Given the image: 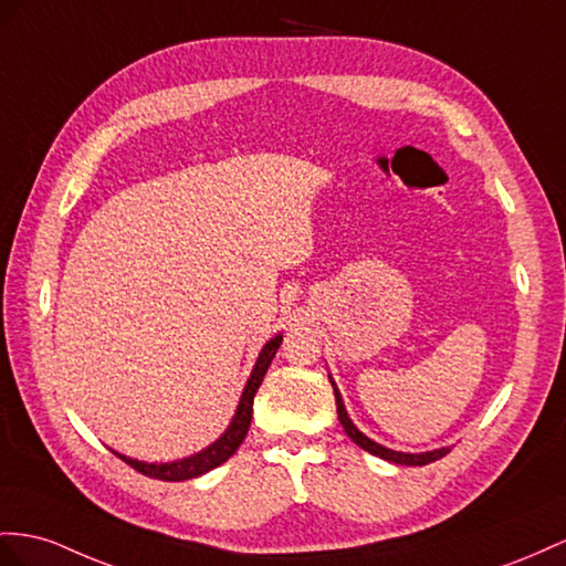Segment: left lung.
<instances>
[{
  "label": "left lung",
  "instance_id": "obj_1",
  "mask_svg": "<svg viewBox=\"0 0 566 566\" xmlns=\"http://www.w3.org/2000/svg\"><path fill=\"white\" fill-rule=\"evenodd\" d=\"M332 387H335V382H332ZM335 399H337L339 423L344 426L346 434H349V438H352L360 449H366V452H370V454H375V457H380V459H385V461H392V463H401V467H426V463L438 461V459H442L444 454H449V447L434 449V452H423V454H403V452H395V449H387V447H382V444H378V442H373L370 438H366V434L360 432V430L352 423V418L346 416L344 401H342V397H339V392H337V387H335Z\"/></svg>",
  "mask_w": 566,
  "mask_h": 566
}]
</instances>
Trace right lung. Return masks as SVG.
I'll list each match as a JSON object with an SVG mask.
<instances>
[{"mask_svg": "<svg viewBox=\"0 0 566 566\" xmlns=\"http://www.w3.org/2000/svg\"><path fill=\"white\" fill-rule=\"evenodd\" d=\"M282 344V335L272 337L265 346L263 352H260L258 360H255V368L251 373L249 382H245V389L241 395V401H239V409L234 413V421H231V426L224 430V434L217 442H212L208 449H202V452L188 457V459H179V461H171V463H145V461H136V459H128V457H122L117 454L122 461H126L128 467L136 469L138 473L148 475V478H157V481H188V478H198L202 473H208L212 469L220 467V463H224L231 454L237 452L239 444L243 442L245 432H249L251 428V418H253V397L258 392L260 382H263L265 373L272 364L274 354H277Z\"/></svg>", "mask_w": 566, "mask_h": 566, "instance_id": "add662e5", "label": "right lung"}]
</instances>
